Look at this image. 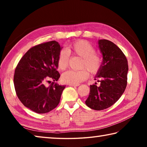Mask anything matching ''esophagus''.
I'll return each mask as SVG.
<instances>
[{"label":"esophagus","instance_id":"obj_1","mask_svg":"<svg viewBox=\"0 0 147 147\" xmlns=\"http://www.w3.org/2000/svg\"><path fill=\"white\" fill-rule=\"evenodd\" d=\"M69 86H73V87H77L79 86V84H69Z\"/></svg>","mask_w":147,"mask_h":147}]
</instances>
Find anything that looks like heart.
<instances>
[{
	"label": "heart",
	"mask_w": 147,
	"mask_h": 147,
	"mask_svg": "<svg viewBox=\"0 0 147 147\" xmlns=\"http://www.w3.org/2000/svg\"><path fill=\"white\" fill-rule=\"evenodd\" d=\"M70 54L82 58L79 71H68L61 76L62 81L65 83L78 84L88 78L89 73L96 74L102 65V58L95 53L92 45L86 40H79L70 45L68 51L61 50L57 58V65L59 70L63 71L68 67Z\"/></svg>",
	"instance_id": "b5f03b06"
}]
</instances>
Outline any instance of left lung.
I'll return each instance as SVG.
<instances>
[{
	"label": "left lung",
	"instance_id": "obj_1",
	"mask_svg": "<svg viewBox=\"0 0 147 147\" xmlns=\"http://www.w3.org/2000/svg\"><path fill=\"white\" fill-rule=\"evenodd\" d=\"M98 47L102 54L103 62L95 80H100L90 86V93L86 104L94 110H102L115 104L125 90L127 85L128 61L123 51L107 39L98 41Z\"/></svg>",
	"mask_w": 147,
	"mask_h": 147
}]
</instances>
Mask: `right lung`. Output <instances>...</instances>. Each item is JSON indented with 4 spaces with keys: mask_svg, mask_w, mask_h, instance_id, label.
<instances>
[{
    "mask_svg": "<svg viewBox=\"0 0 147 147\" xmlns=\"http://www.w3.org/2000/svg\"><path fill=\"white\" fill-rule=\"evenodd\" d=\"M61 49L56 41L37 45L26 52L16 67L13 83L17 97L34 112L48 113L59 103L65 88L55 83L60 77L57 58ZM46 82L51 84L46 86Z\"/></svg>",
    "mask_w": 147,
    "mask_h": 147,
    "instance_id": "right-lung-1",
    "label": "right lung"
}]
</instances>
